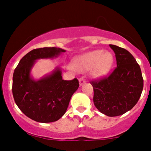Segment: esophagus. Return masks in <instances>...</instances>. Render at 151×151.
I'll return each instance as SVG.
<instances>
[{
    "instance_id": "obj_1",
    "label": "esophagus",
    "mask_w": 151,
    "mask_h": 151,
    "mask_svg": "<svg viewBox=\"0 0 151 151\" xmlns=\"http://www.w3.org/2000/svg\"><path fill=\"white\" fill-rule=\"evenodd\" d=\"M85 82H86V81H85V79H84V77H81L79 79V85L80 86L82 85V84H84Z\"/></svg>"
}]
</instances>
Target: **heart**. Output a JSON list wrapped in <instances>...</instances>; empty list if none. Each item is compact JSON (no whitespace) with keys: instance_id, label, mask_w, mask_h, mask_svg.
<instances>
[{"instance_id":"obj_1","label":"heart","mask_w":151,"mask_h":151,"mask_svg":"<svg viewBox=\"0 0 151 151\" xmlns=\"http://www.w3.org/2000/svg\"><path fill=\"white\" fill-rule=\"evenodd\" d=\"M113 62V55L110 52L97 50L77 58L74 62V67L81 71L93 68V75L96 77H101L109 73Z\"/></svg>"}]
</instances>
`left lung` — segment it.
Here are the masks:
<instances>
[{
  "instance_id": "left-lung-1",
  "label": "left lung",
  "mask_w": 151,
  "mask_h": 151,
  "mask_svg": "<svg viewBox=\"0 0 151 151\" xmlns=\"http://www.w3.org/2000/svg\"><path fill=\"white\" fill-rule=\"evenodd\" d=\"M117 67L109 76L90 81L96 108L108 116L126 113L136 104L143 88V79L136 59L124 48L109 45Z\"/></svg>"
}]
</instances>
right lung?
<instances>
[{
	"mask_svg": "<svg viewBox=\"0 0 151 151\" xmlns=\"http://www.w3.org/2000/svg\"><path fill=\"white\" fill-rule=\"evenodd\" d=\"M65 50L57 47L34 49L19 62L13 76L15 102L20 111L32 120L50 123L59 120L67 111L72 94L79 87L77 78L63 80L61 70L38 81L31 79L30 71L36 60L57 57Z\"/></svg>",
	"mask_w": 151,
	"mask_h": 151,
	"instance_id": "add662e5",
	"label": "right lung"
}]
</instances>
